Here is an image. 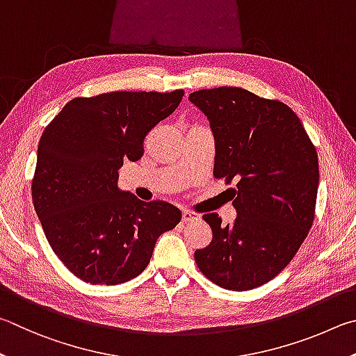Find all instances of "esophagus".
<instances>
[{
	"instance_id": "obj_1",
	"label": "esophagus",
	"mask_w": 356,
	"mask_h": 356,
	"mask_svg": "<svg viewBox=\"0 0 356 356\" xmlns=\"http://www.w3.org/2000/svg\"><path fill=\"white\" fill-rule=\"evenodd\" d=\"M181 220L183 223H188V222H195V220H200V216L197 213H192V211H183L181 214Z\"/></svg>"
}]
</instances>
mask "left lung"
Returning a JSON list of instances; mask_svg holds the SVG:
<instances>
[{
  "instance_id": "8db88e82",
  "label": "left lung",
  "mask_w": 356,
  "mask_h": 356,
  "mask_svg": "<svg viewBox=\"0 0 356 356\" xmlns=\"http://www.w3.org/2000/svg\"><path fill=\"white\" fill-rule=\"evenodd\" d=\"M208 117L216 140L214 177L236 183L238 217L222 225L204 214L213 229L208 247L195 250L204 277L229 291H250L275 278L300 248L314 220L319 162L300 118L278 99L241 87L192 92Z\"/></svg>"
}]
</instances>
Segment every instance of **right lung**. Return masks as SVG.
Segmentation results:
<instances>
[{
  "mask_svg": "<svg viewBox=\"0 0 356 356\" xmlns=\"http://www.w3.org/2000/svg\"><path fill=\"white\" fill-rule=\"evenodd\" d=\"M184 92H109L73 98L37 148L33 202L47 239L74 277L120 284L145 270L162 233L181 220L165 202L145 203L117 186L124 159L181 103Z\"/></svg>",
  "mask_w": 356,
  "mask_h": 356,
  "instance_id": "add662e5",
  "label": "right lung"
}]
</instances>
